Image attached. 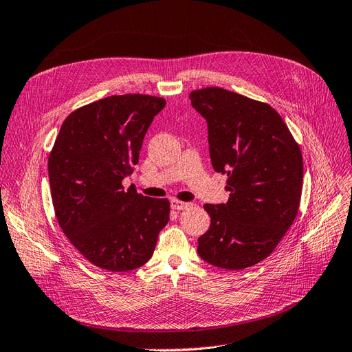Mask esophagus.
<instances>
[{
  "label": "esophagus",
  "instance_id": "1",
  "mask_svg": "<svg viewBox=\"0 0 352 352\" xmlns=\"http://www.w3.org/2000/svg\"><path fill=\"white\" fill-rule=\"evenodd\" d=\"M190 206H191V203L181 201V200H177V199L171 200V208L175 209V210H184V209H187V208H190Z\"/></svg>",
  "mask_w": 352,
  "mask_h": 352
}]
</instances>
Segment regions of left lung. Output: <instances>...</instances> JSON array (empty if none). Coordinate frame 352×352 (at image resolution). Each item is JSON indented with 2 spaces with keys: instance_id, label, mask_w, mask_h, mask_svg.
Masks as SVG:
<instances>
[{
  "instance_id": "1",
  "label": "left lung",
  "mask_w": 352,
  "mask_h": 352,
  "mask_svg": "<svg viewBox=\"0 0 352 352\" xmlns=\"http://www.w3.org/2000/svg\"><path fill=\"white\" fill-rule=\"evenodd\" d=\"M191 105L208 122L212 166L230 199L205 205L209 230L199 238L205 262L240 270L265 260L296 219L302 155L287 124L265 102L222 87L192 90Z\"/></svg>"
}]
</instances>
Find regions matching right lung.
Segmentation results:
<instances>
[{
    "label": "right lung",
    "mask_w": 352,
    "mask_h": 352,
    "mask_svg": "<svg viewBox=\"0 0 352 352\" xmlns=\"http://www.w3.org/2000/svg\"><path fill=\"white\" fill-rule=\"evenodd\" d=\"M164 98L114 95L73 111L48 160L63 232L90 263L109 272L143 266L169 221V201L124 188Z\"/></svg>",
    "instance_id": "1"
}]
</instances>
